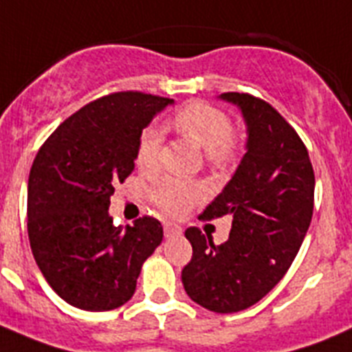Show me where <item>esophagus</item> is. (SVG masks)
Here are the masks:
<instances>
[{
  "label": "esophagus",
  "mask_w": 352,
  "mask_h": 352,
  "mask_svg": "<svg viewBox=\"0 0 352 352\" xmlns=\"http://www.w3.org/2000/svg\"><path fill=\"white\" fill-rule=\"evenodd\" d=\"M182 234V228L179 227V225H175V223H170L166 221L164 223V235L166 237H177V235Z\"/></svg>",
  "instance_id": "obj_1"
}]
</instances>
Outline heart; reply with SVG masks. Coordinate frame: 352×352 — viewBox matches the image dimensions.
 <instances>
[{
    "instance_id": "1",
    "label": "heart",
    "mask_w": 352,
    "mask_h": 352,
    "mask_svg": "<svg viewBox=\"0 0 352 352\" xmlns=\"http://www.w3.org/2000/svg\"><path fill=\"white\" fill-rule=\"evenodd\" d=\"M170 125L206 151V159L212 166L230 161L237 148V134L232 129V120L221 108L212 104H186L170 120ZM163 133L157 125H148L142 131L136 145V164L143 172H154L161 159ZM204 197V188L195 182L168 179L154 189L152 198L157 207L168 214H182L193 201Z\"/></svg>"
}]
</instances>
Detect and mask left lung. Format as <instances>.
<instances>
[{
	"label": "left lung",
	"instance_id": "1",
	"mask_svg": "<svg viewBox=\"0 0 352 352\" xmlns=\"http://www.w3.org/2000/svg\"><path fill=\"white\" fill-rule=\"evenodd\" d=\"M248 125L246 154L198 219L232 216L228 241L189 227L193 256L182 283L195 303L218 314L250 308L273 289L299 252L314 214L316 175L294 127L265 100L227 91Z\"/></svg>",
	"mask_w": 352,
	"mask_h": 352
}]
</instances>
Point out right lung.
Segmentation results:
<instances>
[{
	"instance_id": "right-lung-1",
	"label": "right lung",
	"mask_w": 352,
	"mask_h": 352,
	"mask_svg": "<svg viewBox=\"0 0 352 352\" xmlns=\"http://www.w3.org/2000/svg\"><path fill=\"white\" fill-rule=\"evenodd\" d=\"M173 99L115 91L70 115L36 152L28 179V237L47 283L88 311L133 298L143 262L163 241L151 216L115 227V186L134 170L136 145L155 113Z\"/></svg>"
}]
</instances>
